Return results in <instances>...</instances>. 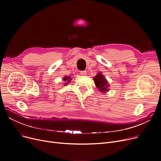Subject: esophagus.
Returning a JSON list of instances; mask_svg holds the SVG:
<instances>
[{"label":"esophagus","instance_id":"obj_1","mask_svg":"<svg viewBox=\"0 0 161 161\" xmlns=\"http://www.w3.org/2000/svg\"><path fill=\"white\" fill-rule=\"evenodd\" d=\"M80 74L81 75H87V72L86 70H83L80 72Z\"/></svg>","mask_w":161,"mask_h":161}]
</instances>
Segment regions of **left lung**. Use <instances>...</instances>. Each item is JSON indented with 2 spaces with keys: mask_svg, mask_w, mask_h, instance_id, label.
Listing matches in <instances>:
<instances>
[{
  "mask_svg": "<svg viewBox=\"0 0 161 161\" xmlns=\"http://www.w3.org/2000/svg\"><path fill=\"white\" fill-rule=\"evenodd\" d=\"M93 80L96 87L99 89L100 91L102 92H106L109 91L108 87L109 86L108 84V81L102 74L98 73V74H97L93 78Z\"/></svg>",
  "mask_w": 161,
  "mask_h": 161,
  "instance_id": "8db88e82",
  "label": "left lung"
}]
</instances>
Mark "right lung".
<instances>
[{"label": "right lung", "instance_id": "right-lung-1", "mask_svg": "<svg viewBox=\"0 0 161 161\" xmlns=\"http://www.w3.org/2000/svg\"><path fill=\"white\" fill-rule=\"evenodd\" d=\"M71 80H72V78H70V76H65V77H64L63 80L66 81V83H64V85H67V84Z\"/></svg>", "mask_w": 161, "mask_h": 161}]
</instances>
